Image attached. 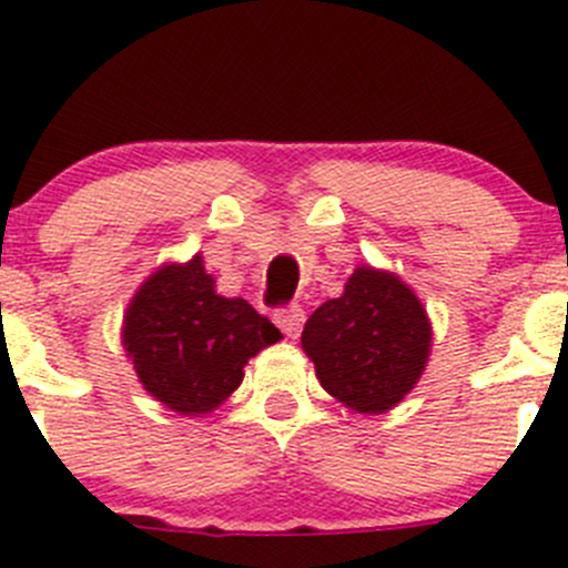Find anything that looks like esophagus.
<instances>
[{
	"label": "esophagus",
	"instance_id": "34e87169",
	"mask_svg": "<svg viewBox=\"0 0 568 568\" xmlns=\"http://www.w3.org/2000/svg\"><path fill=\"white\" fill-rule=\"evenodd\" d=\"M304 321H306V315L298 304H290V306H284V310L275 312V323H278L281 332L287 334V337H298L301 328H304Z\"/></svg>",
	"mask_w": 568,
	"mask_h": 568
}]
</instances>
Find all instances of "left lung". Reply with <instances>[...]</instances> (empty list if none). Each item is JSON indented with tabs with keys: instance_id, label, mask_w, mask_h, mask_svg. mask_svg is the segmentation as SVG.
I'll use <instances>...</instances> for the list:
<instances>
[{
	"instance_id": "1",
	"label": "left lung",
	"mask_w": 568,
	"mask_h": 568,
	"mask_svg": "<svg viewBox=\"0 0 568 568\" xmlns=\"http://www.w3.org/2000/svg\"><path fill=\"white\" fill-rule=\"evenodd\" d=\"M301 343L323 390L359 413H385L426 368L432 328L407 284L359 267L339 298L312 312Z\"/></svg>"
}]
</instances>
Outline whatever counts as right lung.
Returning a JSON list of instances; mask_svg holds the SVG:
<instances>
[{
	"instance_id": "add662e5",
	"label": "right lung",
	"mask_w": 568,
	"mask_h": 568,
	"mask_svg": "<svg viewBox=\"0 0 568 568\" xmlns=\"http://www.w3.org/2000/svg\"><path fill=\"white\" fill-rule=\"evenodd\" d=\"M278 337L247 301L214 293L200 256L150 275L125 315V351L144 390L181 415L225 402L247 359Z\"/></svg>"
}]
</instances>
